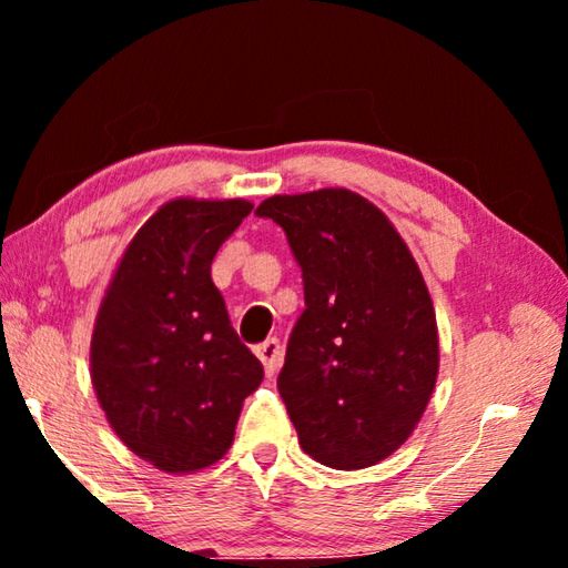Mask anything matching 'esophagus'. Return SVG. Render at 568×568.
I'll return each mask as SVG.
<instances>
[{"label": "esophagus", "mask_w": 568, "mask_h": 568, "mask_svg": "<svg viewBox=\"0 0 568 568\" xmlns=\"http://www.w3.org/2000/svg\"><path fill=\"white\" fill-rule=\"evenodd\" d=\"M255 353H257V358H261L267 376H275L277 368H281V363H283V345H281V341L267 338L265 343L257 345Z\"/></svg>", "instance_id": "1"}]
</instances>
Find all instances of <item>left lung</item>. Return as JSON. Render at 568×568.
I'll return each instance as SVG.
<instances>
[{
  "label": "left lung",
  "mask_w": 568,
  "mask_h": 568,
  "mask_svg": "<svg viewBox=\"0 0 568 568\" xmlns=\"http://www.w3.org/2000/svg\"><path fill=\"white\" fill-rule=\"evenodd\" d=\"M255 215L285 230L305 311L277 390L318 464L376 466L406 444L438 378V325L408 245L381 210L345 187L273 195Z\"/></svg>",
  "instance_id": "left-lung-1"
}]
</instances>
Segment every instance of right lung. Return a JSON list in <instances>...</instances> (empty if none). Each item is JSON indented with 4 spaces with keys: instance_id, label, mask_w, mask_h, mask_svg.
Segmentation results:
<instances>
[{
    "instance_id": "add662e5",
    "label": "right lung",
    "mask_w": 568,
    "mask_h": 568,
    "mask_svg": "<svg viewBox=\"0 0 568 568\" xmlns=\"http://www.w3.org/2000/svg\"><path fill=\"white\" fill-rule=\"evenodd\" d=\"M250 210L243 197L170 200L134 233L100 303L92 388L122 444L165 474L223 458L263 381L210 277Z\"/></svg>"
}]
</instances>
